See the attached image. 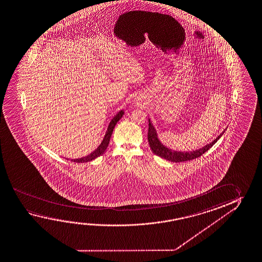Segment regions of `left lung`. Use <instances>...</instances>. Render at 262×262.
Here are the masks:
<instances>
[{
	"instance_id": "1",
	"label": "left lung",
	"mask_w": 262,
	"mask_h": 262,
	"mask_svg": "<svg viewBox=\"0 0 262 262\" xmlns=\"http://www.w3.org/2000/svg\"><path fill=\"white\" fill-rule=\"evenodd\" d=\"M226 129H224L223 132L220 133L214 141H212L210 143H207L206 145L203 146L202 148H199L198 150L181 151V150H172V149L168 148L167 146L163 145V143H162L158 138V134H157L155 126L152 124L150 119H149L148 142L150 144V149L155 155H158L161 158L165 159L167 161L180 163V162H185V161H190V160L198 158V157H200L202 155H204L206 151L210 149L212 146L214 145L215 142L219 141L221 136L223 135L224 133L226 132Z\"/></svg>"
}]
</instances>
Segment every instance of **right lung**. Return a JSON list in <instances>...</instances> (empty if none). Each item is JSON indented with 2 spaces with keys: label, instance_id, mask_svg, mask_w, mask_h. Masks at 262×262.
<instances>
[{
  "label": "right lung",
  "instance_id": "1",
  "mask_svg": "<svg viewBox=\"0 0 262 262\" xmlns=\"http://www.w3.org/2000/svg\"><path fill=\"white\" fill-rule=\"evenodd\" d=\"M123 114H124V111L121 110V111L117 113L115 116L112 118L110 124L107 126V129L106 130V133H105V136H104L102 142H101L99 147L94 151H92L90 155H86V156L82 157V158L71 159V162H75V163H88V162H90V161H92L94 159L98 158L100 155H103L104 151L106 150L107 145L110 143V140H111V137H112V132H113V129L115 128V125L121 119V117L123 116ZM68 160H69V159H68Z\"/></svg>",
  "mask_w": 262,
  "mask_h": 262
}]
</instances>
